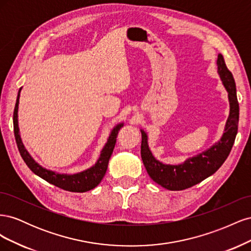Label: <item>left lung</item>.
Returning a JSON list of instances; mask_svg holds the SVG:
<instances>
[{
  "mask_svg": "<svg viewBox=\"0 0 251 251\" xmlns=\"http://www.w3.org/2000/svg\"><path fill=\"white\" fill-rule=\"evenodd\" d=\"M218 73L228 92L229 116L225 125V132L217 143L199 155L188 158L178 165L164 164L151 153L148 144V136L141 130V158L150 177L156 183L170 191H182L200 183L201 181L215 174L228 157L239 126V102L237 89L231 72L227 69L222 54L217 59Z\"/></svg>",
  "mask_w": 251,
  "mask_h": 251,
  "instance_id": "left-lung-1",
  "label": "left lung"
}]
</instances>
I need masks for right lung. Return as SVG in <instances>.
<instances>
[{"mask_svg":"<svg viewBox=\"0 0 251 251\" xmlns=\"http://www.w3.org/2000/svg\"><path fill=\"white\" fill-rule=\"evenodd\" d=\"M20 92H21V89L19 91L16 107H14V112H13V130H14V137H16L19 151L23 158V160L25 161L28 168L39 177L46 180L47 182H49V183L53 185L64 189V191L74 192V193H85L90 191V189H93L94 187H96L100 183V181L102 180L103 176L105 175V172H107L109 160L116 143L118 131L120 130V127L124 126V124H119L113 128L107 143H105V146L101 151L100 159H98L97 162L95 163V165L92 166V168L74 175L57 174L55 172L44 169L40 164H37L33 160V158L29 155L27 150L24 147V144L22 142L20 131H19V124H18Z\"/></svg>","mask_w":251,"mask_h":251,"instance_id":"right-lung-1","label":"right lung"}]
</instances>
